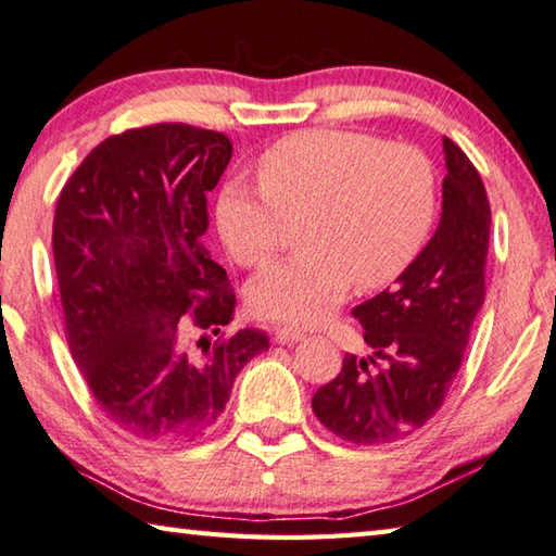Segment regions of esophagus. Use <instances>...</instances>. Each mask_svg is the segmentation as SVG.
Segmentation results:
<instances>
[{
    "instance_id": "obj_1",
    "label": "esophagus",
    "mask_w": 556,
    "mask_h": 556,
    "mask_svg": "<svg viewBox=\"0 0 556 556\" xmlns=\"http://www.w3.org/2000/svg\"><path fill=\"white\" fill-rule=\"evenodd\" d=\"M306 338V332H301L296 328H277L275 330V342L279 345H294V342H301Z\"/></svg>"
}]
</instances>
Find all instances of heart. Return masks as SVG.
<instances>
[{"instance_id":"b5f03b06","label":"heart","mask_w":556,"mask_h":556,"mask_svg":"<svg viewBox=\"0 0 556 556\" xmlns=\"http://www.w3.org/2000/svg\"><path fill=\"white\" fill-rule=\"evenodd\" d=\"M260 185L233 179L220 189L216 226L236 262L255 267L279 248L291 220L308 252L277 260L250 281V308L262 318L318 323L350 294L396 279L426 243L438 181L413 146L345 130H304L271 146Z\"/></svg>"}]
</instances>
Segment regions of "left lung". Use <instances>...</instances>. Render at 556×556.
<instances>
[{
  "label": "left lung",
  "instance_id": "left-lung-1",
  "mask_svg": "<svg viewBox=\"0 0 556 556\" xmlns=\"http://www.w3.org/2000/svg\"><path fill=\"white\" fill-rule=\"evenodd\" d=\"M445 179L435 236L396 285L355 306L371 355H345L340 375L313 393V413L352 445L410 435L442 406L483 304L491 206L469 157L442 138Z\"/></svg>",
  "mask_w": 556,
  "mask_h": 556
}]
</instances>
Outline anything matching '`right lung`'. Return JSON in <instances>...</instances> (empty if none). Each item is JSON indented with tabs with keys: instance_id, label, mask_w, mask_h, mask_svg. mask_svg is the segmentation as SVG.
I'll use <instances>...</instances> for the list:
<instances>
[{
	"instance_id": "add662e5",
	"label": "right lung",
	"mask_w": 556,
	"mask_h": 556,
	"mask_svg": "<svg viewBox=\"0 0 556 556\" xmlns=\"http://www.w3.org/2000/svg\"><path fill=\"white\" fill-rule=\"evenodd\" d=\"M230 155L216 130L134 128L99 143L60 191L53 257L70 350L104 416L138 440L204 435L240 369L269 348L252 328L224 338L236 294L201 240ZM187 325L202 330L197 346Z\"/></svg>"
}]
</instances>
